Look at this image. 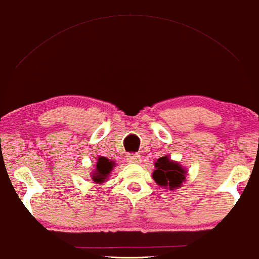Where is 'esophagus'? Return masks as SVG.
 <instances>
[{
  "mask_svg": "<svg viewBox=\"0 0 259 259\" xmlns=\"http://www.w3.org/2000/svg\"><path fill=\"white\" fill-rule=\"evenodd\" d=\"M140 160H141V157H140L139 154H130V155H127V163L139 164Z\"/></svg>",
  "mask_w": 259,
  "mask_h": 259,
  "instance_id": "esophagus-1",
  "label": "esophagus"
}]
</instances>
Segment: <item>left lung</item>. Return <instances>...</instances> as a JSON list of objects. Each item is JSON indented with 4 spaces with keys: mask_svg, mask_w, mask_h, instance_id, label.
<instances>
[{
    "mask_svg": "<svg viewBox=\"0 0 259 259\" xmlns=\"http://www.w3.org/2000/svg\"><path fill=\"white\" fill-rule=\"evenodd\" d=\"M155 167L152 179L156 181V184L167 188L171 192L181 187L182 182L186 180V175H187L186 168L182 167L179 163L168 159L167 156L158 158L155 163Z\"/></svg>",
    "mask_w": 259,
    "mask_h": 259,
    "instance_id": "1",
    "label": "left lung"
}]
</instances>
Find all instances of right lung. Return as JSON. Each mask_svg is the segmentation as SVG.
Masks as SVG:
<instances>
[{
    "label": "right lung",
    "instance_id": "right-lung-1",
    "mask_svg": "<svg viewBox=\"0 0 259 259\" xmlns=\"http://www.w3.org/2000/svg\"><path fill=\"white\" fill-rule=\"evenodd\" d=\"M113 166H114V163L112 160L108 159L107 157H103V156H100L96 162L95 171L93 172L92 175L93 181H94L95 184H103V182L107 181Z\"/></svg>",
    "mask_w": 259,
    "mask_h": 259
}]
</instances>
